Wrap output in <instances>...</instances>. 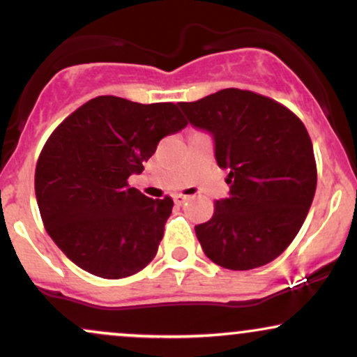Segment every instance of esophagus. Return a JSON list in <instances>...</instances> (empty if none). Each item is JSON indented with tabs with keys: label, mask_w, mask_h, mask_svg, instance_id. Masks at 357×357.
<instances>
[{
	"label": "esophagus",
	"mask_w": 357,
	"mask_h": 357,
	"mask_svg": "<svg viewBox=\"0 0 357 357\" xmlns=\"http://www.w3.org/2000/svg\"><path fill=\"white\" fill-rule=\"evenodd\" d=\"M188 199H190V196H184V195H176V196H174V203H176V204L186 203Z\"/></svg>",
	"instance_id": "34e87169"
}]
</instances>
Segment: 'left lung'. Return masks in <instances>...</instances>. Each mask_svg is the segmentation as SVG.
Segmentation results:
<instances>
[{
  "label": "left lung",
  "mask_w": 357,
  "mask_h": 357,
  "mask_svg": "<svg viewBox=\"0 0 357 357\" xmlns=\"http://www.w3.org/2000/svg\"><path fill=\"white\" fill-rule=\"evenodd\" d=\"M188 122L215 141L220 167L230 171L228 198L195 227L204 255L230 270L275 260L304 225L317 186L309 132L292 110L240 89L179 102Z\"/></svg>",
  "instance_id": "1"
}]
</instances>
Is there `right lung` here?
Masks as SVG:
<instances>
[{
	"label": "right lung",
	"mask_w": 357,
	"mask_h": 357,
	"mask_svg": "<svg viewBox=\"0 0 357 357\" xmlns=\"http://www.w3.org/2000/svg\"><path fill=\"white\" fill-rule=\"evenodd\" d=\"M186 126L171 102L100 96L53 130L36 162L35 195L48 235L73 264L124 278L153 260L174 203L147 198L127 179Z\"/></svg>",
	"instance_id": "obj_1"
}]
</instances>
